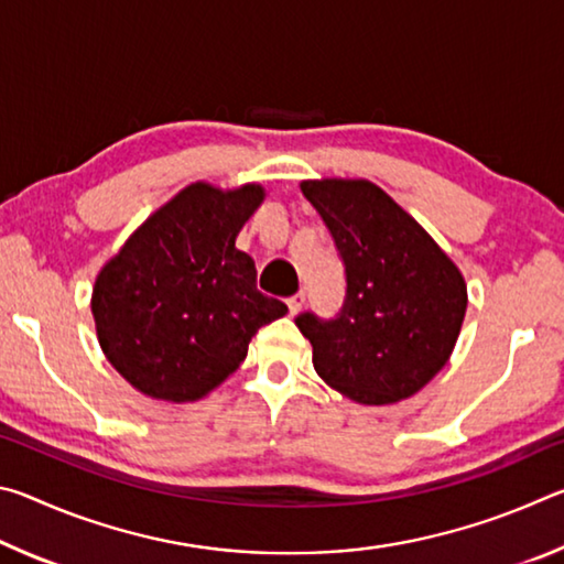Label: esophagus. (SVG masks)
<instances>
[{
  "label": "esophagus",
  "mask_w": 564,
  "mask_h": 564,
  "mask_svg": "<svg viewBox=\"0 0 564 564\" xmlns=\"http://www.w3.org/2000/svg\"><path fill=\"white\" fill-rule=\"evenodd\" d=\"M303 303H305V293H295V295H291V299H289V311H291V316H295V313H301Z\"/></svg>",
  "instance_id": "1"
}]
</instances>
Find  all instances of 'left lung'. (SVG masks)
<instances>
[{"mask_svg": "<svg viewBox=\"0 0 564 564\" xmlns=\"http://www.w3.org/2000/svg\"><path fill=\"white\" fill-rule=\"evenodd\" d=\"M346 265V303L336 318L301 313L313 368L360 405L415 395L451 360L467 285L433 236L366 178L301 181Z\"/></svg>", "mask_w": 564, "mask_h": 564, "instance_id": "left-lung-1", "label": "left lung"}]
</instances>
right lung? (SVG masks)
Returning a JSON list of instances; mask_svg holds the SVG:
<instances>
[{
	"label": "right lung",
	"instance_id": "add662e5",
	"mask_svg": "<svg viewBox=\"0 0 564 564\" xmlns=\"http://www.w3.org/2000/svg\"><path fill=\"white\" fill-rule=\"evenodd\" d=\"M261 184L196 181L156 208L104 263L91 313L104 356L131 388L194 403L241 366L261 326L289 313L256 289L236 236L263 204Z\"/></svg>",
	"mask_w": 564,
	"mask_h": 564
}]
</instances>
